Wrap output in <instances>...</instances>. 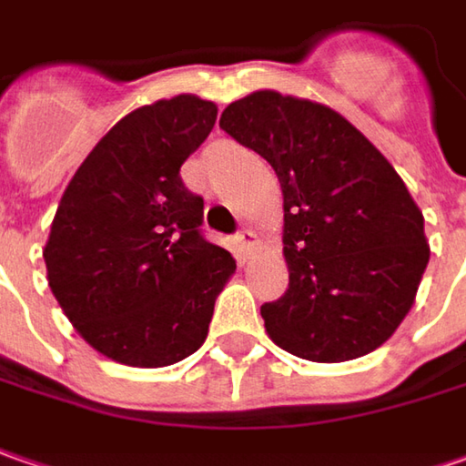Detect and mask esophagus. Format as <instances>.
<instances>
[{"label": "esophagus", "instance_id": "esophagus-1", "mask_svg": "<svg viewBox=\"0 0 466 466\" xmlns=\"http://www.w3.org/2000/svg\"><path fill=\"white\" fill-rule=\"evenodd\" d=\"M234 242H237V253L248 260V258L253 255L255 245H258V237H255V232H250V229H245V232L237 234V239H234Z\"/></svg>", "mask_w": 466, "mask_h": 466}]
</instances>
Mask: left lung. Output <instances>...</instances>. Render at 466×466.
<instances>
[{"mask_svg":"<svg viewBox=\"0 0 466 466\" xmlns=\"http://www.w3.org/2000/svg\"><path fill=\"white\" fill-rule=\"evenodd\" d=\"M218 125L271 164L284 195L289 289L260 308L273 344L313 362L378 350L412 310L431 260L401 177L350 119L310 98L255 91Z\"/></svg>","mask_w":466,"mask_h":466,"instance_id":"obj_1","label":"left lung"}]
</instances>
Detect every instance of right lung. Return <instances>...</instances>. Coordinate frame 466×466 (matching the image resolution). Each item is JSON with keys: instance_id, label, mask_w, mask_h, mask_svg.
<instances>
[{"instance_id": "1", "label": "right lung", "mask_w": 466, "mask_h": 466, "mask_svg": "<svg viewBox=\"0 0 466 466\" xmlns=\"http://www.w3.org/2000/svg\"><path fill=\"white\" fill-rule=\"evenodd\" d=\"M216 104L179 93L122 116L70 179L44 248L46 279L75 331L130 368L200 350L234 258L206 242L203 198L179 167L216 125Z\"/></svg>"}]
</instances>
